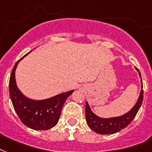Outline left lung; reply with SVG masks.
I'll list each match as a JSON object with an SVG mask.
<instances>
[{
	"label": "left lung",
	"mask_w": 152,
	"mask_h": 152,
	"mask_svg": "<svg viewBox=\"0 0 152 152\" xmlns=\"http://www.w3.org/2000/svg\"><path fill=\"white\" fill-rule=\"evenodd\" d=\"M139 72V75L141 77V75L139 70L136 68ZM142 83V80H141ZM143 88V83H142ZM143 99V90L141 89L140 94L136 104L134 107L125 113L123 116L118 117H112V118H101L97 115H95L90 109L89 104L86 103V119L88 126L92 129L93 131L102 135H107V134H113L117 132L121 131V129L126 128L132 120L135 118L136 113H138L139 109L140 108Z\"/></svg>",
	"instance_id": "8db88e82"
}]
</instances>
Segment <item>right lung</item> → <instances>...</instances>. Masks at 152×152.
I'll use <instances>...</instances> for the list:
<instances>
[{"label": "right lung", "instance_id": "right-lung-1", "mask_svg": "<svg viewBox=\"0 0 152 152\" xmlns=\"http://www.w3.org/2000/svg\"><path fill=\"white\" fill-rule=\"evenodd\" d=\"M28 54L19 59L12 68L9 79V95L14 109L23 124L34 130H48L56 125L63 104L74 90L41 101L26 97L16 86L15 70L19 62Z\"/></svg>", "mask_w": 152, "mask_h": 152}]
</instances>
